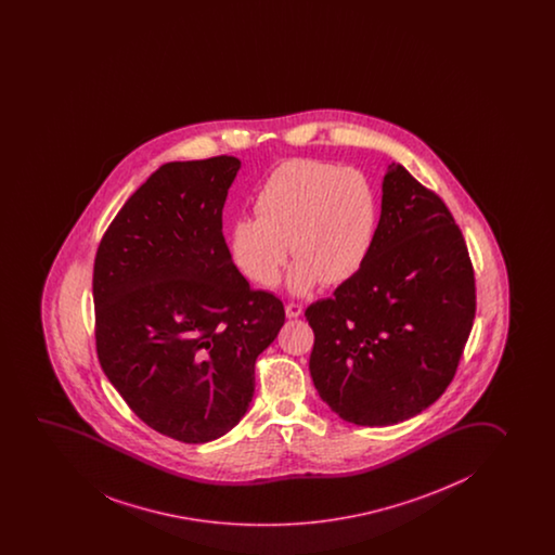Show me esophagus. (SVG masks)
Returning a JSON list of instances; mask_svg holds the SVG:
<instances>
[{
    "label": "esophagus",
    "instance_id": "1",
    "mask_svg": "<svg viewBox=\"0 0 555 555\" xmlns=\"http://www.w3.org/2000/svg\"><path fill=\"white\" fill-rule=\"evenodd\" d=\"M304 313V307L299 306V304H288L286 306V317L288 319H298Z\"/></svg>",
    "mask_w": 555,
    "mask_h": 555
}]
</instances>
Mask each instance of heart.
<instances>
[{
	"label": "heart",
	"mask_w": 555,
	"mask_h": 555,
	"mask_svg": "<svg viewBox=\"0 0 555 555\" xmlns=\"http://www.w3.org/2000/svg\"><path fill=\"white\" fill-rule=\"evenodd\" d=\"M256 217L231 229L234 263L249 281H281L289 244L298 256L288 288L304 296L319 282L351 281L369 261L378 233L379 201L369 177L328 162L289 160L274 169L256 196Z\"/></svg>",
	"instance_id": "obj_1"
}]
</instances>
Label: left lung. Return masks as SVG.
<instances>
[{"label":"left lung","instance_id":"left-lung-1","mask_svg":"<svg viewBox=\"0 0 555 555\" xmlns=\"http://www.w3.org/2000/svg\"><path fill=\"white\" fill-rule=\"evenodd\" d=\"M306 317L314 387L346 422L393 426L454 378L474 326V267L444 202L401 164L387 166L369 261Z\"/></svg>","mask_w":555,"mask_h":555}]
</instances>
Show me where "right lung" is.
I'll use <instances>...</instances> for the list:
<instances>
[{
    "label": "right lung",
    "instance_id": "add662e5",
    "mask_svg": "<svg viewBox=\"0 0 555 555\" xmlns=\"http://www.w3.org/2000/svg\"><path fill=\"white\" fill-rule=\"evenodd\" d=\"M234 156L169 162L114 217L93 267L99 362L158 434L208 442L254 397V366L284 306L249 288L223 236Z\"/></svg>",
    "mask_w": 555,
    "mask_h": 555
}]
</instances>
